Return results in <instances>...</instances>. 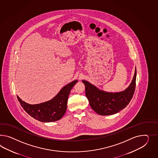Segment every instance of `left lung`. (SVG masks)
I'll list each match as a JSON object with an SVG mask.
<instances>
[{
	"mask_svg": "<svg viewBox=\"0 0 158 158\" xmlns=\"http://www.w3.org/2000/svg\"><path fill=\"white\" fill-rule=\"evenodd\" d=\"M136 79V68L132 81L128 88L117 93L106 92L99 90L89 81H82V82L85 85V95L92 109L99 115H108L118 113L130 102L135 93Z\"/></svg>",
	"mask_w": 158,
	"mask_h": 158,
	"instance_id": "1",
	"label": "left lung"
}]
</instances>
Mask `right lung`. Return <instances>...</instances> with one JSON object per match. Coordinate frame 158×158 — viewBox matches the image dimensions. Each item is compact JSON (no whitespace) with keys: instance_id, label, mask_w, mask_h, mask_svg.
Listing matches in <instances>:
<instances>
[{"instance_id":"add662e5","label":"right lung","mask_w":158,"mask_h":158,"mask_svg":"<svg viewBox=\"0 0 158 158\" xmlns=\"http://www.w3.org/2000/svg\"><path fill=\"white\" fill-rule=\"evenodd\" d=\"M77 82V81L75 80L65 85L54 98L47 102L30 105L23 101L18 96V99L26 112L34 119L43 123L54 122L61 119L64 115L68 95Z\"/></svg>"}]
</instances>
